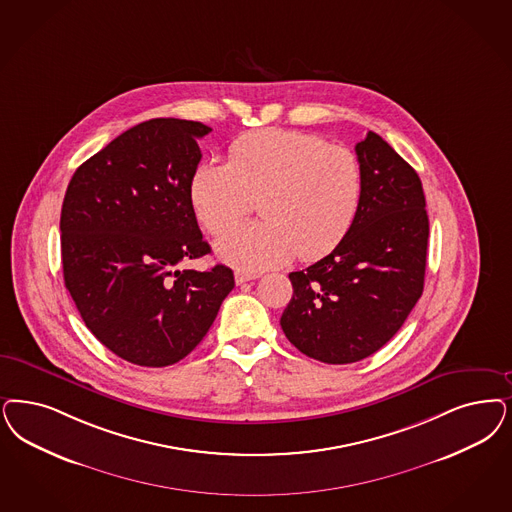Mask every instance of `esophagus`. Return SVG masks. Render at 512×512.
<instances>
[{
	"instance_id": "esophagus-1",
	"label": "esophagus",
	"mask_w": 512,
	"mask_h": 512,
	"mask_svg": "<svg viewBox=\"0 0 512 512\" xmlns=\"http://www.w3.org/2000/svg\"><path fill=\"white\" fill-rule=\"evenodd\" d=\"M261 274H257V272H244V270H236L234 272V280L238 285H242V283L251 282V280H257Z\"/></svg>"
}]
</instances>
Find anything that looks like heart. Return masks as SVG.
Segmentation results:
<instances>
[{"instance_id": "b5f03b06", "label": "heart", "mask_w": 512, "mask_h": 512, "mask_svg": "<svg viewBox=\"0 0 512 512\" xmlns=\"http://www.w3.org/2000/svg\"><path fill=\"white\" fill-rule=\"evenodd\" d=\"M363 164L352 149L297 130L266 128L229 147V162L204 160L191 177L194 215L208 232L245 216L259 197L263 222L225 230L221 261L244 270L312 261L350 232L363 204Z\"/></svg>"}]
</instances>
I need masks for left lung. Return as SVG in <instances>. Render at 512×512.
<instances>
[{"instance_id": "1", "label": "left lung", "mask_w": 512, "mask_h": 512, "mask_svg": "<svg viewBox=\"0 0 512 512\" xmlns=\"http://www.w3.org/2000/svg\"><path fill=\"white\" fill-rule=\"evenodd\" d=\"M365 194L346 238L316 265L291 272L283 333L329 365L378 352L422 297L429 219L422 181L388 141L369 132L355 145Z\"/></svg>"}]
</instances>
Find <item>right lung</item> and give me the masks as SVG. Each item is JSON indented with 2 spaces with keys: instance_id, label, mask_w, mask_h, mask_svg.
<instances>
[{
  "instance_id": "1",
  "label": "right lung",
  "mask_w": 512,
  "mask_h": 512,
  "mask_svg": "<svg viewBox=\"0 0 512 512\" xmlns=\"http://www.w3.org/2000/svg\"><path fill=\"white\" fill-rule=\"evenodd\" d=\"M212 128L151 119L126 130L71 177L60 215L64 283L107 350L140 367L193 352L234 287L229 266L176 270L212 249L189 185Z\"/></svg>"
}]
</instances>
